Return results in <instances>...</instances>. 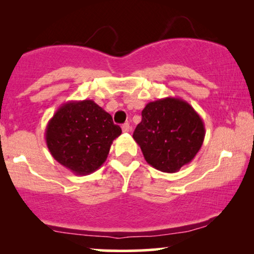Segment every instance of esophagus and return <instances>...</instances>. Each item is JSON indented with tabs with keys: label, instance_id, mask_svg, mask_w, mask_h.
<instances>
[{
	"label": "esophagus",
	"instance_id": "obj_1",
	"mask_svg": "<svg viewBox=\"0 0 254 254\" xmlns=\"http://www.w3.org/2000/svg\"><path fill=\"white\" fill-rule=\"evenodd\" d=\"M121 128H123V131H124V133H128V131L130 130V126H129V124H124V125H123V127H121Z\"/></svg>",
	"mask_w": 254,
	"mask_h": 254
}]
</instances>
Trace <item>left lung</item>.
Instances as JSON below:
<instances>
[{
  "label": "left lung",
  "mask_w": 254,
  "mask_h": 254,
  "mask_svg": "<svg viewBox=\"0 0 254 254\" xmlns=\"http://www.w3.org/2000/svg\"><path fill=\"white\" fill-rule=\"evenodd\" d=\"M204 134L202 119L189 103L166 97L145 105L133 137L148 164L175 173L195 157Z\"/></svg>",
  "instance_id": "obj_1"
}]
</instances>
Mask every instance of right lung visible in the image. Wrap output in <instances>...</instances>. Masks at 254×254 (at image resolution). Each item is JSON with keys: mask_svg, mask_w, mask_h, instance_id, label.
I'll list each match as a JSON object with an SVG mask.
<instances>
[{"mask_svg": "<svg viewBox=\"0 0 254 254\" xmlns=\"http://www.w3.org/2000/svg\"><path fill=\"white\" fill-rule=\"evenodd\" d=\"M121 128L93 100H71L48 121L45 138L51 155L78 176L95 172L106 161Z\"/></svg>", "mask_w": 254, "mask_h": 254, "instance_id": "right-lung-1", "label": "right lung"}]
</instances>
